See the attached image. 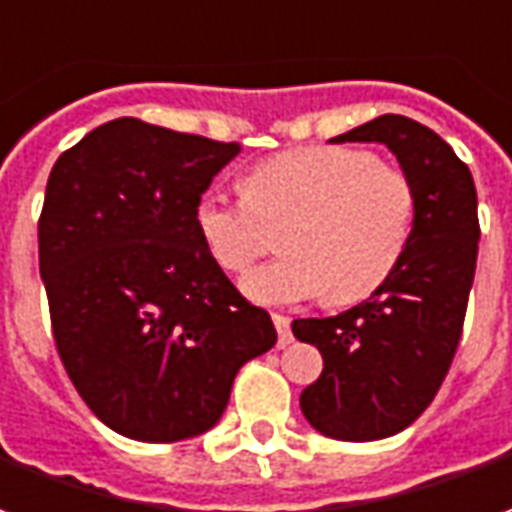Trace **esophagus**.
<instances>
[{
	"instance_id": "esophagus-1",
	"label": "esophagus",
	"mask_w": 512,
	"mask_h": 512,
	"mask_svg": "<svg viewBox=\"0 0 512 512\" xmlns=\"http://www.w3.org/2000/svg\"><path fill=\"white\" fill-rule=\"evenodd\" d=\"M271 321H274V327H277V346H280V349H285V346L293 341L291 318L282 316V313H274V316H271Z\"/></svg>"
}]
</instances>
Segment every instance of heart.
<instances>
[{"label":"heart","mask_w":512,"mask_h":512,"mask_svg":"<svg viewBox=\"0 0 512 512\" xmlns=\"http://www.w3.org/2000/svg\"><path fill=\"white\" fill-rule=\"evenodd\" d=\"M246 196L205 191L194 227L213 263L244 274L282 227L277 263L257 268L244 293L260 305H299L330 291L335 302L374 293L402 263L416 230V185L368 149L305 146L257 163Z\"/></svg>","instance_id":"b5f03b06"}]
</instances>
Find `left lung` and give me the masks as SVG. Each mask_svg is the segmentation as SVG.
Segmentation results:
<instances>
[{
  "label": "left lung",
  "mask_w": 512,
  "mask_h": 512,
  "mask_svg": "<svg viewBox=\"0 0 512 512\" xmlns=\"http://www.w3.org/2000/svg\"><path fill=\"white\" fill-rule=\"evenodd\" d=\"M382 144L416 185V230L402 263L366 302L330 318H296L324 371L299 405L335 441H380L416 421L452 366L477 268V188L455 149L430 127L385 113L332 144Z\"/></svg>",
  "instance_id": "1"
}]
</instances>
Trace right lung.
I'll list each match as a JSON object with an SVG mask.
<instances>
[{
	"instance_id": "right-lung-1",
	"label": "right lung",
	"mask_w": 512,
	"mask_h": 512,
	"mask_svg": "<svg viewBox=\"0 0 512 512\" xmlns=\"http://www.w3.org/2000/svg\"><path fill=\"white\" fill-rule=\"evenodd\" d=\"M241 146L113 119L57 157L38 257L57 355L94 416L124 438L207 432L246 360L277 343L213 263L194 205Z\"/></svg>"
}]
</instances>
